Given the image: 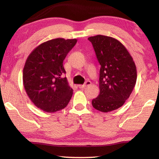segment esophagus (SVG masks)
<instances>
[{"label":"esophagus","mask_w":159,"mask_h":159,"mask_svg":"<svg viewBox=\"0 0 159 159\" xmlns=\"http://www.w3.org/2000/svg\"><path fill=\"white\" fill-rule=\"evenodd\" d=\"M90 84H91V82L90 81V80H87V81H86L83 85H79V88H84L87 85H89Z\"/></svg>","instance_id":"1"}]
</instances>
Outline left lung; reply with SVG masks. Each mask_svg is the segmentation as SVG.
Listing matches in <instances>:
<instances>
[{"mask_svg": "<svg viewBox=\"0 0 159 159\" xmlns=\"http://www.w3.org/2000/svg\"><path fill=\"white\" fill-rule=\"evenodd\" d=\"M101 65L99 93L93 107L102 112L122 107L135 85L137 69L133 57L121 43L112 37L97 35L88 38Z\"/></svg>", "mask_w": 159, "mask_h": 159, "instance_id": "left-lung-1", "label": "left lung"}]
</instances>
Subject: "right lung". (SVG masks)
I'll list each match as a JSON object with an SVG mask.
<instances>
[{"label": "right lung", "mask_w": 159, "mask_h": 159, "mask_svg": "<svg viewBox=\"0 0 159 159\" xmlns=\"http://www.w3.org/2000/svg\"><path fill=\"white\" fill-rule=\"evenodd\" d=\"M77 42L61 38L39 45L26 59L23 69L24 87L38 108L48 113L67 106L73 95L63 66V61Z\"/></svg>", "instance_id": "obj_1"}]
</instances>
